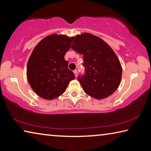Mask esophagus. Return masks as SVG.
<instances>
[{
  "label": "esophagus",
  "instance_id": "esophagus-1",
  "mask_svg": "<svg viewBox=\"0 0 151 151\" xmlns=\"http://www.w3.org/2000/svg\"><path fill=\"white\" fill-rule=\"evenodd\" d=\"M73 72H74V73H75L76 77H77V76H78V71H77V70H75L73 71Z\"/></svg>",
  "mask_w": 151,
  "mask_h": 151
}]
</instances>
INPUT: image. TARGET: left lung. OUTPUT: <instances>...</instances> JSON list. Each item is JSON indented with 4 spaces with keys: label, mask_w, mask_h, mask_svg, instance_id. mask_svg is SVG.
Returning a JSON list of instances; mask_svg holds the SVG:
<instances>
[{
    "label": "left lung",
    "mask_w": 151,
    "mask_h": 151,
    "mask_svg": "<svg viewBox=\"0 0 151 151\" xmlns=\"http://www.w3.org/2000/svg\"><path fill=\"white\" fill-rule=\"evenodd\" d=\"M71 48L83 55V75L78 81L90 96L102 99L115 91L120 85L122 67L112 48L100 38L89 33L73 37Z\"/></svg>",
    "instance_id": "1"
}]
</instances>
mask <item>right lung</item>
Segmentation results:
<instances>
[{
  "instance_id": "1",
  "label": "right lung",
  "mask_w": 151,
  "mask_h": 151,
  "mask_svg": "<svg viewBox=\"0 0 151 151\" xmlns=\"http://www.w3.org/2000/svg\"><path fill=\"white\" fill-rule=\"evenodd\" d=\"M73 39L65 35H51L33 50L27 64V78L33 91L42 98H57L65 93L69 82L75 78L65 59Z\"/></svg>"
}]
</instances>
